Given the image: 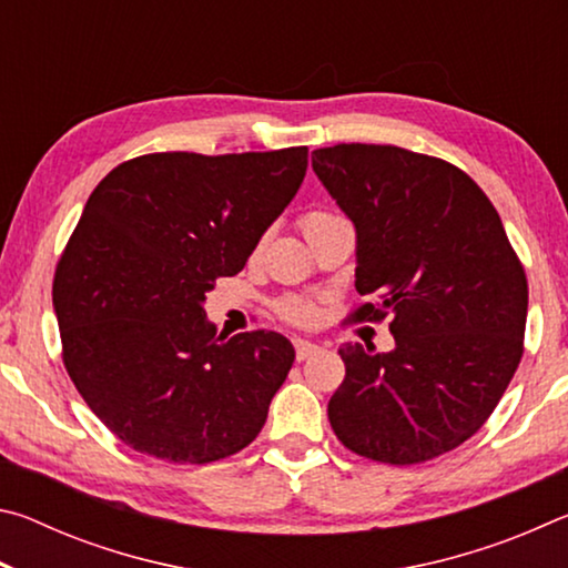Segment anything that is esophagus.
<instances>
[{
    "label": "esophagus",
    "instance_id": "34e87169",
    "mask_svg": "<svg viewBox=\"0 0 568 568\" xmlns=\"http://www.w3.org/2000/svg\"><path fill=\"white\" fill-rule=\"evenodd\" d=\"M293 345H295V358H297V361L311 358L313 353H318V351H321V345H318V343H313V341H303V338H295V341H293Z\"/></svg>",
    "mask_w": 568,
    "mask_h": 568
}]
</instances>
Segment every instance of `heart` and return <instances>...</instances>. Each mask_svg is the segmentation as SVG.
Listing matches in <instances>:
<instances>
[{
	"instance_id": "b5f03b06",
	"label": "heart",
	"mask_w": 568,
	"mask_h": 568,
	"mask_svg": "<svg viewBox=\"0 0 568 568\" xmlns=\"http://www.w3.org/2000/svg\"><path fill=\"white\" fill-rule=\"evenodd\" d=\"M325 217H331V213H321V210L307 213L303 217V227L311 223H318V220H325ZM277 313H281L287 323L307 325L315 318V305L311 301H303V297H285V301L277 303Z\"/></svg>"
}]
</instances>
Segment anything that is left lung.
<instances>
[{"label":"left lung","instance_id":"obj_1","mask_svg":"<svg viewBox=\"0 0 568 568\" xmlns=\"http://www.w3.org/2000/svg\"><path fill=\"white\" fill-rule=\"evenodd\" d=\"M313 170L353 220V321L390 315L396 348L348 343L331 426L353 454L423 464L484 426L524 355L528 285L501 217L464 170L396 145H335Z\"/></svg>","mask_w":568,"mask_h":568}]
</instances>
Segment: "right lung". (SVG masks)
Here are the masks:
<instances>
[{
  "label": "right lung",
  "mask_w": 568,
  "mask_h": 568,
  "mask_svg": "<svg viewBox=\"0 0 568 568\" xmlns=\"http://www.w3.org/2000/svg\"><path fill=\"white\" fill-rule=\"evenodd\" d=\"M305 170L307 148L155 152L92 190L52 303L72 383L138 454L200 466L261 434L293 345L273 331L217 335L203 303L243 271Z\"/></svg>",
  "instance_id": "right-lung-1"
}]
</instances>
